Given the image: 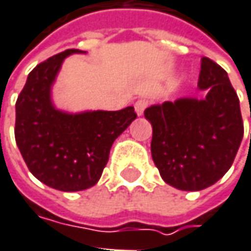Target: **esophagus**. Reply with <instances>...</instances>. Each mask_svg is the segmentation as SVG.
Listing matches in <instances>:
<instances>
[{
    "label": "esophagus",
    "instance_id": "obj_1",
    "mask_svg": "<svg viewBox=\"0 0 251 251\" xmlns=\"http://www.w3.org/2000/svg\"><path fill=\"white\" fill-rule=\"evenodd\" d=\"M149 102L147 99H138L136 102H135V110H136V113L141 116L142 113H144V110L148 107Z\"/></svg>",
    "mask_w": 251,
    "mask_h": 251
}]
</instances>
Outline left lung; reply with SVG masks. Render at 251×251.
I'll list each match as a JSON object with an SVG mask.
<instances>
[{
  "label": "left lung",
  "instance_id": "8db88e82",
  "mask_svg": "<svg viewBox=\"0 0 251 251\" xmlns=\"http://www.w3.org/2000/svg\"><path fill=\"white\" fill-rule=\"evenodd\" d=\"M198 87L205 98L164 102L144 112L152 125V159L162 179L182 191H200L223 178L244 133L237 93L211 58H201Z\"/></svg>",
  "mask_w": 251,
  "mask_h": 251
}]
</instances>
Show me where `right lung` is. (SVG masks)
Here are the masks:
<instances>
[{"instance_id": "right-lung-1", "label": "right lung", "mask_w": 251, "mask_h": 251, "mask_svg": "<svg viewBox=\"0 0 251 251\" xmlns=\"http://www.w3.org/2000/svg\"><path fill=\"white\" fill-rule=\"evenodd\" d=\"M70 49L40 63L28 75L15 103V142L30 172L58 191H83L102 176L115 139L135 121L122 110L66 113L51 103V84Z\"/></svg>"}]
</instances>
